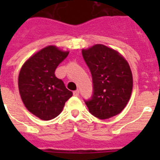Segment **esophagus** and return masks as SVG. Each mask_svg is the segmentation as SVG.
Masks as SVG:
<instances>
[{
	"mask_svg": "<svg viewBox=\"0 0 160 160\" xmlns=\"http://www.w3.org/2000/svg\"><path fill=\"white\" fill-rule=\"evenodd\" d=\"M79 94H80V91L79 90H75L73 92V95H75V96H79Z\"/></svg>",
	"mask_w": 160,
	"mask_h": 160,
	"instance_id": "esophagus-1",
	"label": "esophagus"
}]
</instances>
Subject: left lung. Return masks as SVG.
Instances as JSON below:
<instances>
[{
  "label": "left lung",
  "instance_id": "1",
  "mask_svg": "<svg viewBox=\"0 0 160 160\" xmlns=\"http://www.w3.org/2000/svg\"><path fill=\"white\" fill-rule=\"evenodd\" d=\"M83 57L92 75L94 95L85 102L98 119H107L125 108L133 90L129 63L119 51L102 44L82 49Z\"/></svg>",
  "mask_w": 160,
  "mask_h": 160
}]
</instances>
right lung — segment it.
<instances>
[{
	"label": "right lung",
	"instance_id": "right-lung-1",
	"mask_svg": "<svg viewBox=\"0 0 160 160\" xmlns=\"http://www.w3.org/2000/svg\"><path fill=\"white\" fill-rule=\"evenodd\" d=\"M69 51L55 46L41 49L26 60L18 76L20 95L26 108L42 120H50L61 113L73 95L55 71Z\"/></svg>",
	"mask_w": 160,
	"mask_h": 160
}]
</instances>
